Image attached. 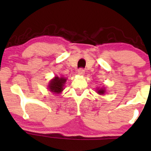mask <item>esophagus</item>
<instances>
[{"label": "esophagus", "instance_id": "esophagus-1", "mask_svg": "<svg viewBox=\"0 0 151 151\" xmlns=\"http://www.w3.org/2000/svg\"><path fill=\"white\" fill-rule=\"evenodd\" d=\"M84 70L83 68H79V70H78V74H79V75H83V74H84Z\"/></svg>", "mask_w": 151, "mask_h": 151}]
</instances>
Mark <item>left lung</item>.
Wrapping results in <instances>:
<instances>
[{
	"mask_svg": "<svg viewBox=\"0 0 151 151\" xmlns=\"http://www.w3.org/2000/svg\"><path fill=\"white\" fill-rule=\"evenodd\" d=\"M104 92H105V89H101L98 90V93H99V94H104Z\"/></svg>",
	"mask_w": 151,
	"mask_h": 151,
	"instance_id": "1",
	"label": "left lung"
}]
</instances>
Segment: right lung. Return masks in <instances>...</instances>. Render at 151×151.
<instances>
[{
    "instance_id": "obj_1",
    "label": "right lung",
    "mask_w": 151,
    "mask_h": 151,
    "mask_svg": "<svg viewBox=\"0 0 151 151\" xmlns=\"http://www.w3.org/2000/svg\"><path fill=\"white\" fill-rule=\"evenodd\" d=\"M67 79L64 77H55L50 82L49 89L52 92H55L56 93H60L63 90V86L66 82Z\"/></svg>"
}]
</instances>
